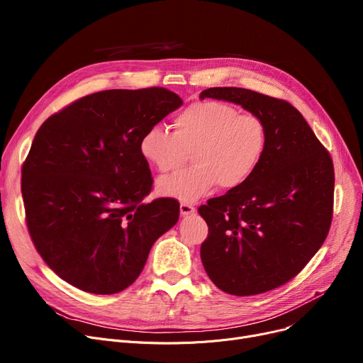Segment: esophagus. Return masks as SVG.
I'll use <instances>...</instances> for the list:
<instances>
[{
    "instance_id": "obj_1",
    "label": "esophagus",
    "mask_w": 363,
    "mask_h": 363,
    "mask_svg": "<svg viewBox=\"0 0 363 363\" xmlns=\"http://www.w3.org/2000/svg\"><path fill=\"white\" fill-rule=\"evenodd\" d=\"M179 211H181V215H182V216H189V215H194V213H196V207H193L191 204L182 203V204L179 206Z\"/></svg>"
}]
</instances>
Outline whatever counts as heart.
<instances>
[{
    "label": "heart",
    "mask_w": 363,
    "mask_h": 363,
    "mask_svg": "<svg viewBox=\"0 0 363 363\" xmlns=\"http://www.w3.org/2000/svg\"><path fill=\"white\" fill-rule=\"evenodd\" d=\"M174 132L152 126L140 140L141 156L160 174L177 170L191 151L193 166L160 178L163 197L194 203L222 189L237 188L249 179L266 147L260 118L220 101H197L172 121Z\"/></svg>",
    "instance_id": "1"
}]
</instances>
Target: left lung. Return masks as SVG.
<instances>
[{"label":"left lung","mask_w":363,"mask_h":363,"mask_svg":"<svg viewBox=\"0 0 363 363\" xmlns=\"http://www.w3.org/2000/svg\"><path fill=\"white\" fill-rule=\"evenodd\" d=\"M200 99L238 104L266 128V147L253 175L199 208L208 226L200 249L203 266L228 294L274 290L294 278L328 235L331 156L287 101L235 86L204 89Z\"/></svg>","instance_id":"1"}]
</instances>
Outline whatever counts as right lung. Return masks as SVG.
I'll list each match as a JSON object with an SVG mask.
<instances>
[{
    "label": "right lung",
    "instance_id": "right-lung-1",
    "mask_svg": "<svg viewBox=\"0 0 363 363\" xmlns=\"http://www.w3.org/2000/svg\"><path fill=\"white\" fill-rule=\"evenodd\" d=\"M182 106L164 88L108 89L74 101L38 129L22 169L26 222L38 253L73 287L119 293L152 244L179 219V203H144L152 178L143 133Z\"/></svg>",
    "mask_w": 363,
    "mask_h": 363
}]
</instances>
